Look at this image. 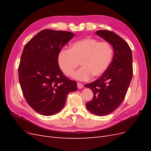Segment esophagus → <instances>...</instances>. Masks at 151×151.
Listing matches in <instances>:
<instances>
[{"label":"esophagus","instance_id":"esophagus-1","mask_svg":"<svg viewBox=\"0 0 151 151\" xmlns=\"http://www.w3.org/2000/svg\"><path fill=\"white\" fill-rule=\"evenodd\" d=\"M77 88H78L79 89H82L84 87L83 84L80 83H77Z\"/></svg>","mask_w":151,"mask_h":151}]
</instances>
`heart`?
I'll use <instances>...</instances> for the list:
<instances>
[{
	"mask_svg": "<svg viewBox=\"0 0 151 151\" xmlns=\"http://www.w3.org/2000/svg\"><path fill=\"white\" fill-rule=\"evenodd\" d=\"M113 50L108 42L94 38H84L72 43L69 50L62 49L57 57L60 70L66 76H72L81 65L83 66L74 74V78L87 81L92 76H101L111 62Z\"/></svg>",
	"mask_w": 151,
	"mask_h": 151,
	"instance_id": "b5f03b06",
	"label": "heart"
}]
</instances>
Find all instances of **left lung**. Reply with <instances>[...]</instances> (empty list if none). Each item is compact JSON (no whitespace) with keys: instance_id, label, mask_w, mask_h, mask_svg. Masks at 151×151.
Returning <instances> with one entry per match:
<instances>
[{"instance_id":"obj_1","label":"left lung","mask_w":151,"mask_h":151,"mask_svg":"<svg viewBox=\"0 0 151 151\" xmlns=\"http://www.w3.org/2000/svg\"><path fill=\"white\" fill-rule=\"evenodd\" d=\"M96 34L112 45L114 53L107 70L96 81L85 85L94 96L86 108L94 115L105 116L119 107L125 97L133 74L132 54L128 43L113 32L99 30Z\"/></svg>"}]
</instances>
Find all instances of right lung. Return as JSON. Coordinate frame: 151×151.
I'll use <instances>...</instances> for the list:
<instances>
[{
    "mask_svg": "<svg viewBox=\"0 0 151 151\" xmlns=\"http://www.w3.org/2000/svg\"><path fill=\"white\" fill-rule=\"evenodd\" d=\"M74 36L71 32L43 29L27 43L18 74L27 103L39 114L51 116L65 106L67 94L77 90V83L63 74L57 57Z\"/></svg>",
    "mask_w": 151,
    "mask_h": 151,
    "instance_id": "1",
    "label": "right lung"
}]
</instances>
